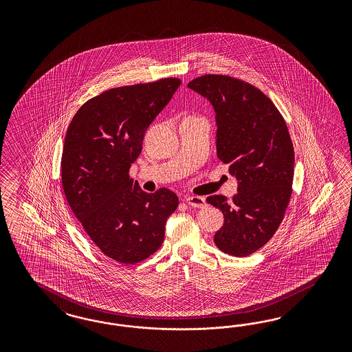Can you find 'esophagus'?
<instances>
[{
    "instance_id": "obj_1",
    "label": "esophagus",
    "mask_w": 352,
    "mask_h": 352,
    "mask_svg": "<svg viewBox=\"0 0 352 352\" xmlns=\"http://www.w3.org/2000/svg\"><path fill=\"white\" fill-rule=\"evenodd\" d=\"M186 203L188 204L192 208H204L206 205L205 199L200 197V196H188L186 199Z\"/></svg>"
}]
</instances>
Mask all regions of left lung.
<instances>
[{"mask_svg": "<svg viewBox=\"0 0 352 352\" xmlns=\"http://www.w3.org/2000/svg\"><path fill=\"white\" fill-rule=\"evenodd\" d=\"M188 87L213 106L217 156L230 165L237 193L206 201L223 213L214 243L226 254L246 256L276 232L292 195L294 149L287 124L268 96L253 85L223 75H205Z\"/></svg>", "mask_w": 352, "mask_h": 352, "instance_id": "left-lung-1", "label": "left lung"}]
</instances>
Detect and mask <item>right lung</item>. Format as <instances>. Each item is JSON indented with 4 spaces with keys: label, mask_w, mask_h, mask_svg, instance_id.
<instances>
[{
    "label": "right lung",
    "mask_w": 352,
    "mask_h": 352,
    "mask_svg": "<svg viewBox=\"0 0 352 352\" xmlns=\"http://www.w3.org/2000/svg\"><path fill=\"white\" fill-rule=\"evenodd\" d=\"M181 84L179 78H162L107 90L81 106L67 129L65 199L93 243L120 263H138L153 254L178 206L174 192L147 193L129 169L138 159L146 130Z\"/></svg>",
    "instance_id": "1"
}]
</instances>
